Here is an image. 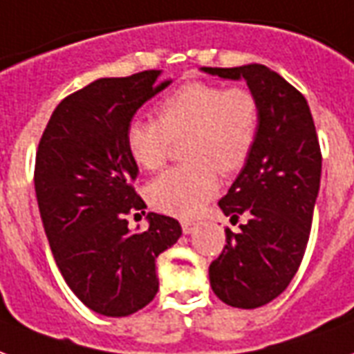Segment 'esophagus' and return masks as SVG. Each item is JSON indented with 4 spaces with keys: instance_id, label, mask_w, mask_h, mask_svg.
I'll return each mask as SVG.
<instances>
[{
    "instance_id": "34e87169",
    "label": "esophagus",
    "mask_w": 354,
    "mask_h": 354,
    "mask_svg": "<svg viewBox=\"0 0 354 354\" xmlns=\"http://www.w3.org/2000/svg\"><path fill=\"white\" fill-rule=\"evenodd\" d=\"M197 229H198V223H193V221H184V223H182L184 234H191V232H195Z\"/></svg>"
}]
</instances>
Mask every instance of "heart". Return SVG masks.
I'll return each instance as SVG.
<instances>
[{"label":"heart","mask_w":354,"mask_h":354,"mask_svg":"<svg viewBox=\"0 0 354 354\" xmlns=\"http://www.w3.org/2000/svg\"><path fill=\"white\" fill-rule=\"evenodd\" d=\"M157 122L131 120L125 146L144 170L165 163L170 140L185 137L182 157L187 163L165 170L148 185L146 197L159 212L193 217L219 189V178L248 163L259 133V103L243 88L187 82L156 106Z\"/></svg>","instance_id":"heart-1"}]
</instances>
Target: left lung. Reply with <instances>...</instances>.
Listing matches in <instances>:
<instances>
[{"mask_svg": "<svg viewBox=\"0 0 354 354\" xmlns=\"http://www.w3.org/2000/svg\"><path fill=\"white\" fill-rule=\"evenodd\" d=\"M225 80H245L259 103L255 148L219 208L238 232L225 230L227 245L210 264L219 300L253 310L277 298L302 263L321 185V150L308 101L266 65L201 67Z\"/></svg>", "mask_w": 354, "mask_h": 354, "instance_id": "1", "label": "left lung"}]
</instances>
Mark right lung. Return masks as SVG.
Listing matches in <instances>:
<instances>
[{"mask_svg": "<svg viewBox=\"0 0 354 354\" xmlns=\"http://www.w3.org/2000/svg\"><path fill=\"white\" fill-rule=\"evenodd\" d=\"M161 71L99 78L65 97L50 116L35 159V195L44 234L62 276L99 315L142 310L159 289L156 259L182 236L174 217L150 212L131 232L127 216L146 204L131 182L138 167L125 129L146 101L172 80Z\"/></svg>", "mask_w": 354, "mask_h": 354, "instance_id": "add662e5", "label": "right lung"}]
</instances>
